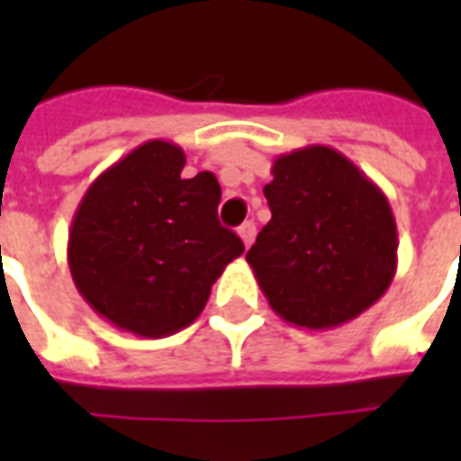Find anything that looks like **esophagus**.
Returning <instances> with one entry per match:
<instances>
[{
    "label": "esophagus",
    "mask_w": 461,
    "mask_h": 461,
    "mask_svg": "<svg viewBox=\"0 0 461 461\" xmlns=\"http://www.w3.org/2000/svg\"><path fill=\"white\" fill-rule=\"evenodd\" d=\"M240 237L244 241V247H251L254 244V237H257V224L254 221H244L240 227Z\"/></svg>",
    "instance_id": "34e87169"
}]
</instances>
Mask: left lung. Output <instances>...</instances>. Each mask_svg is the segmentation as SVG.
Listing matches in <instances>:
<instances>
[{
	"mask_svg": "<svg viewBox=\"0 0 461 461\" xmlns=\"http://www.w3.org/2000/svg\"><path fill=\"white\" fill-rule=\"evenodd\" d=\"M264 187L271 220L247 251L281 319L311 330L370 309L397 269V227L375 182L329 145L279 155Z\"/></svg>",
	"mask_w": 461,
	"mask_h": 461,
	"instance_id": "left-lung-1",
	"label": "left lung"
}]
</instances>
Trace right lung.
<instances>
[{
	"label": "right lung",
	"mask_w": 461,
	"mask_h": 461,
	"mask_svg": "<svg viewBox=\"0 0 461 461\" xmlns=\"http://www.w3.org/2000/svg\"><path fill=\"white\" fill-rule=\"evenodd\" d=\"M185 152L148 140L101 172L68 230V269L88 306L142 339L187 329L244 244L217 220L212 172L182 180Z\"/></svg>",
	"instance_id": "1"
}]
</instances>
